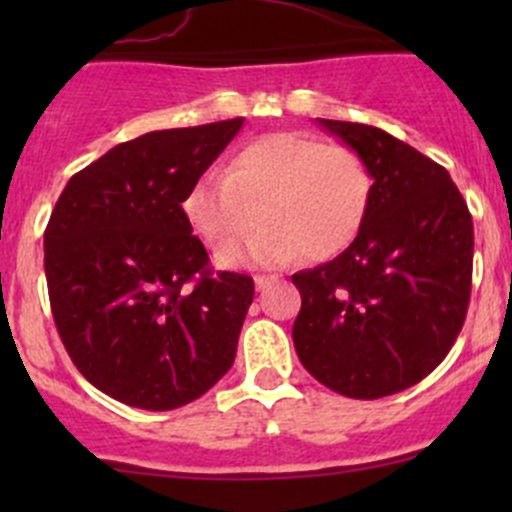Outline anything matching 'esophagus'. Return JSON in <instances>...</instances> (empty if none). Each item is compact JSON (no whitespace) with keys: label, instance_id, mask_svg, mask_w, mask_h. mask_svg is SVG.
Masks as SVG:
<instances>
[{"label":"esophagus","instance_id":"1","mask_svg":"<svg viewBox=\"0 0 512 512\" xmlns=\"http://www.w3.org/2000/svg\"><path fill=\"white\" fill-rule=\"evenodd\" d=\"M272 282H275V277H272V275H255V287L260 289V292H262V289H265L267 285H272Z\"/></svg>","mask_w":512,"mask_h":512}]
</instances>
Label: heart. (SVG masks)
Instances as JSON below:
<instances>
[{
	"label": "heart",
	"instance_id": "b5f03b06",
	"mask_svg": "<svg viewBox=\"0 0 512 512\" xmlns=\"http://www.w3.org/2000/svg\"><path fill=\"white\" fill-rule=\"evenodd\" d=\"M371 203L366 160L349 146L304 133H270L237 148L223 175L195 180L183 198L188 225L220 247L257 227L242 245L218 252V265H285L299 252L329 260L347 250Z\"/></svg>",
	"mask_w": 512,
	"mask_h": 512
}]
</instances>
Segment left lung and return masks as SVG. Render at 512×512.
I'll return each mask as SVG.
<instances>
[{
	"label": "left lung",
	"mask_w": 512,
	"mask_h": 512,
	"mask_svg": "<svg viewBox=\"0 0 512 512\" xmlns=\"http://www.w3.org/2000/svg\"><path fill=\"white\" fill-rule=\"evenodd\" d=\"M319 126L366 160L371 203L352 245L292 275V327L304 369L349 399H381L431 374L451 352L473 277V218L443 165L364 123Z\"/></svg>",
	"instance_id": "1"
}]
</instances>
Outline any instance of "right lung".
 <instances>
[{
  "mask_svg": "<svg viewBox=\"0 0 512 512\" xmlns=\"http://www.w3.org/2000/svg\"><path fill=\"white\" fill-rule=\"evenodd\" d=\"M242 123L118 143L56 200L44 232L51 314L76 369L121 404L178 409L235 361L255 282L213 275L183 198Z\"/></svg>",
  "mask_w": 512,
  "mask_h": 512,
  "instance_id": "add662e5",
  "label": "right lung"
}]
</instances>
